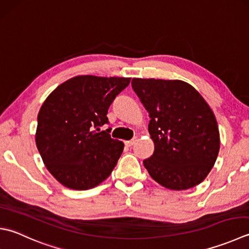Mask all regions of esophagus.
Masks as SVG:
<instances>
[{
    "label": "esophagus",
    "instance_id": "esophagus-1",
    "mask_svg": "<svg viewBox=\"0 0 249 249\" xmlns=\"http://www.w3.org/2000/svg\"><path fill=\"white\" fill-rule=\"evenodd\" d=\"M136 141H137V138H134V139H131V140H128V141H125V144L127 145V147H131V145H133Z\"/></svg>",
    "mask_w": 249,
    "mask_h": 249
}]
</instances>
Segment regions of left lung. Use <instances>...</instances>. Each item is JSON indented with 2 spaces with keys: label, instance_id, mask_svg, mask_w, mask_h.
I'll return each instance as SVG.
<instances>
[{
  "label": "left lung",
  "instance_id": "obj_1",
  "mask_svg": "<svg viewBox=\"0 0 249 249\" xmlns=\"http://www.w3.org/2000/svg\"><path fill=\"white\" fill-rule=\"evenodd\" d=\"M149 111L154 152L143 160L160 186L181 191L201 183L215 164L220 135L211 107L189 83L180 80L131 81Z\"/></svg>",
  "mask_w": 249,
  "mask_h": 249
}]
</instances>
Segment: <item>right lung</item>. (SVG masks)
Returning <instances> with one entry per match:
<instances>
[{
    "mask_svg": "<svg viewBox=\"0 0 249 249\" xmlns=\"http://www.w3.org/2000/svg\"><path fill=\"white\" fill-rule=\"evenodd\" d=\"M129 82L130 77L77 75L43 102L36 143L47 170L62 186L83 191L111 175L124 143L100 126L108 123L110 105Z\"/></svg>",
    "mask_w": 249,
    "mask_h": 249,
    "instance_id": "right-lung-1",
    "label": "right lung"
}]
</instances>
